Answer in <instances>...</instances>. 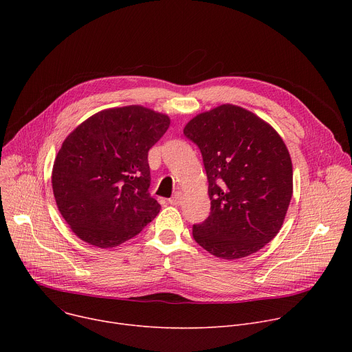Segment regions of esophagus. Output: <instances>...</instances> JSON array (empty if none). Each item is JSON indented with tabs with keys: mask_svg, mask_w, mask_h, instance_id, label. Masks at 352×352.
Returning <instances> with one entry per match:
<instances>
[{
	"mask_svg": "<svg viewBox=\"0 0 352 352\" xmlns=\"http://www.w3.org/2000/svg\"><path fill=\"white\" fill-rule=\"evenodd\" d=\"M168 202H170L171 205H174V206L181 205V202H182V192H181V190L175 192V193L168 199Z\"/></svg>",
	"mask_w": 352,
	"mask_h": 352,
	"instance_id": "34e87169",
	"label": "esophagus"
}]
</instances>
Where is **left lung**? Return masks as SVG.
Wrapping results in <instances>:
<instances>
[{"instance_id":"obj_1","label":"left lung","mask_w":352,"mask_h":352,"mask_svg":"<svg viewBox=\"0 0 352 352\" xmlns=\"http://www.w3.org/2000/svg\"><path fill=\"white\" fill-rule=\"evenodd\" d=\"M184 133L197 144L209 179L210 214L192 228L209 254L252 255L283 227L292 196V163L277 131L234 104L193 117Z\"/></svg>"}]
</instances>
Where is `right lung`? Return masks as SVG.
Returning <instances> with one entry per match:
<instances>
[{
  "instance_id": "add662e5",
  "label": "right lung",
  "mask_w": 352,
  "mask_h": 352,
  "mask_svg": "<svg viewBox=\"0 0 352 352\" xmlns=\"http://www.w3.org/2000/svg\"><path fill=\"white\" fill-rule=\"evenodd\" d=\"M170 117L143 106L89 117L63 142L52 184L57 208L82 241L114 248L138 235L160 212L148 193V148Z\"/></svg>"
}]
</instances>
